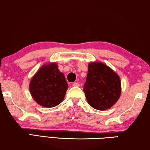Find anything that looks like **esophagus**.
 Segmentation results:
<instances>
[{"label":"esophagus","instance_id":"obj_1","mask_svg":"<svg viewBox=\"0 0 150 150\" xmlns=\"http://www.w3.org/2000/svg\"><path fill=\"white\" fill-rule=\"evenodd\" d=\"M73 86H76V87H78L80 86V84H78V82H74L73 84H72Z\"/></svg>","mask_w":150,"mask_h":150}]
</instances>
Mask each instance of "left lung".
<instances>
[{
    "label": "left lung",
    "instance_id": "obj_1",
    "mask_svg": "<svg viewBox=\"0 0 150 150\" xmlns=\"http://www.w3.org/2000/svg\"><path fill=\"white\" fill-rule=\"evenodd\" d=\"M84 92L88 104L94 109H109L120 96V79L108 66L100 62H91L88 65Z\"/></svg>",
    "mask_w": 150,
    "mask_h": 150
}]
</instances>
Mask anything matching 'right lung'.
<instances>
[{"mask_svg":"<svg viewBox=\"0 0 150 150\" xmlns=\"http://www.w3.org/2000/svg\"><path fill=\"white\" fill-rule=\"evenodd\" d=\"M68 84L54 63L45 65L32 78L30 91L42 106L52 108L60 104L68 90Z\"/></svg>","mask_w":150,"mask_h":150,"instance_id":"right-lung-1","label":"right lung"}]
</instances>
